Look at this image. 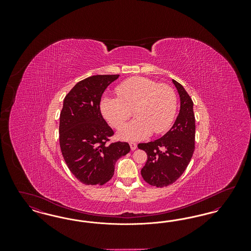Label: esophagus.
Segmentation results:
<instances>
[{
    "mask_svg": "<svg viewBox=\"0 0 251 251\" xmlns=\"http://www.w3.org/2000/svg\"><path fill=\"white\" fill-rule=\"evenodd\" d=\"M130 147H131V151H134L137 148V144L134 143V142H130Z\"/></svg>",
    "mask_w": 251,
    "mask_h": 251,
    "instance_id": "esophagus-1",
    "label": "esophagus"
}]
</instances>
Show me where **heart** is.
<instances>
[{
    "label": "heart",
    "instance_id": "b5f03b06",
    "mask_svg": "<svg viewBox=\"0 0 251 251\" xmlns=\"http://www.w3.org/2000/svg\"><path fill=\"white\" fill-rule=\"evenodd\" d=\"M118 98L104 97L100 107L103 118L115 129L122 128L134 110L136 120L119 132L123 140H140L151 132L160 134L171 126L177 111L175 91L144 77H133L118 85Z\"/></svg>",
    "mask_w": 251,
    "mask_h": 251
}]
</instances>
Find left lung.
I'll return each instance as SVG.
<instances>
[{"label": "left lung", "instance_id": "left-lung-1", "mask_svg": "<svg viewBox=\"0 0 251 251\" xmlns=\"http://www.w3.org/2000/svg\"><path fill=\"white\" fill-rule=\"evenodd\" d=\"M172 82L178 90L180 100L176 121L161 138L137 146L148 155L141 175L146 182L156 187H165L179 179L190 163L195 150L196 124L193 100L181 84L175 80Z\"/></svg>", "mask_w": 251, "mask_h": 251}]
</instances>
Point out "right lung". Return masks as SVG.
<instances>
[{
	"label": "right lung",
	"instance_id": "1",
	"mask_svg": "<svg viewBox=\"0 0 251 251\" xmlns=\"http://www.w3.org/2000/svg\"><path fill=\"white\" fill-rule=\"evenodd\" d=\"M116 75L90 76L73 86L60 113L59 143L64 160L75 178L86 185L112 179L115 165L130 151L126 142L108 144L114 131L100 113V99Z\"/></svg>",
	"mask_w": 251,
	"mask_h": 251
}]
</instances>
